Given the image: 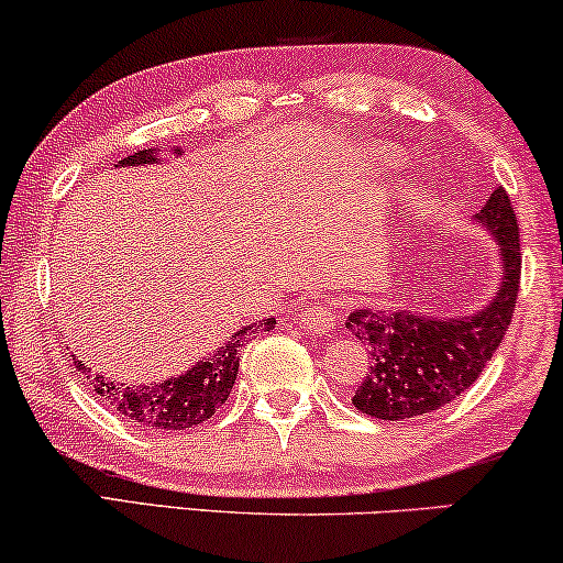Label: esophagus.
<instances>
[{"label": "esophagus", "mask_w": 563, "mask_h": 563, "mask_svg": "<svg viewBox=\"0 0 563 563\" xmlns=\"http://www.w3.org/2000/svg\"><path fill=\"white\" fill-rule=\"evenodd\" d=\"M301 324L309 332L327 334V332H332L334 327H338V314H334V311L327 303H314V306H309V309H306L301 314Z\"/></svg>", "instance_id": "obj_1"}]
</instances>
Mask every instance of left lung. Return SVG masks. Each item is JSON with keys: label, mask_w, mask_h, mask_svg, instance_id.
Returning a JSON list of instances; mask_svg holds the SVG:
<instances>
[{"label": "left lung", "mask_w": 563, "mask_h": 563, "mask_svg": "<svg viewBox=\"0 0 563 563\" xmlns=\"http://www.w3.org/2000/svg\"><path fill=\"white\" fill-rule=\"evenodd\" d=\"M475 225L490 233L499 252V288L473 314L444 317L408 306L353 309L345 327L368 347V372L355 387L353 405L382 421L426 416L457 400L478 382L515 314L519 290V229L507 191L501 187Z\"/></svg>", "instance_id": "obj_1"}]
</instances>
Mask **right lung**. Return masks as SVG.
<instances>
[{"label":"right lung","instance_id":"1","mask_svg":"<svg viewBox=\"0 0 563 563\" xmlns=\"http://www.w3.org/2000/svg\"><path fill=\"white\" fill-rule=\"evenodd\" d=\"M158 153V147H147V151H140L130 155V158L119 161L117 168L155 166V163H161ZM174 153L181 155L184 151L181 147H174ZM275 324V319L269 317L262 319V322L241 327L223 345H218L205 358H199L187 372L155 384L117 382L111 376L90 372L75 355L73 364L80 374H88L92 393L101 395V400L109 402L126 421L140 423L142 429L151 431H187L191 426H199L216 416L220 405L229 400L233 382H236L239 374V347L244 345L246 334H254L260 330L269 332Z\"/></svg>","mask_w":563,"mask_h":563}]
</instances>
